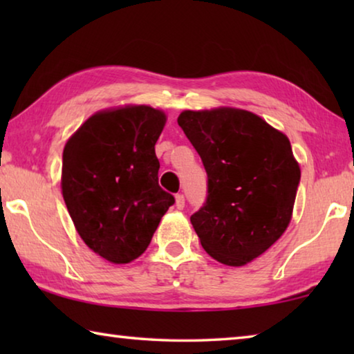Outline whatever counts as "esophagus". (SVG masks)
I'll return each mask as SVG.
<instances>
[{
	"mask_svg": "<svg viewBox=\"0 0 354 354\" xmlns=\"http://www.w3.org/2000/svg\"><path fill=\"white\" fill-rule=\"evenodd\" d=\"M175 205H176V209H179V211H181V209H184V205H185L184 195L178 194V195L175 196Z\"/></svg>",
	"mask_w": 354,
	"mask_h": 354,
	"instance_id": "obj_1",
	"label": "esophagus"
}]
</instances>
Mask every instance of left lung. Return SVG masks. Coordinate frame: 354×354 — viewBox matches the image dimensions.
I'll return each mask as SVG.
<instances>
[{"label": "left lung", "instance_id": "left-lung-1", "mask_svg": "<svg viewBox=\"0 0 354 354\" xmlns=\"http://www.w3.org/2000/svg\"><path fill=\"white\" fill-rule=\"evenodd\" d=\"M207 173V200L190 223L215 261L242 267L284 234L301 176L290 142L237 107L183 111L178 117Z\"/></svg>", "mask_w": 354, "mask_h": 354}]
</instances>
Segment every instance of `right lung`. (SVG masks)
I'll list each match as a JSON object with an SVG mask.
<instances>
[{"label":"right lung","mask_w":354,"mask_h":354,"mask_svg":"<svg viewBox=\"0 0 354 354\" xmlns=\"http://www.w3.org/2000/svg\"><path fill=\"white\" fill-rule=\"evenodd\" d=\"M164 111L124 104L95 112L64 147L61 189L77 234L93 253L129 263L175 203L159 187L154 145Z\"/></svg>","instance_id":"right-lung-1"}]
</instances>
